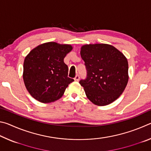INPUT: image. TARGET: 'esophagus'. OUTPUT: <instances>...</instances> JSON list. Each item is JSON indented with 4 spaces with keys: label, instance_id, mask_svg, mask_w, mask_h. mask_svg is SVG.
<instances>
[{
    "label": "esophagus",
    "instance_id": "34e87169",
    "mask_svg": "<svg viewBox=\"0 0 151 151\" xmlns=\"http://www.w3.org/2000/svg\"><path fill=\"white\" fill-rule=\"evenodd\" d=\"M79 78H80V76H79L78 75H76L75 76V77L74 78V80H75V81H78L79 80Z\"/></svg>",
    "mask_w": 151,
    "mask_h": 151
}]
</instances>
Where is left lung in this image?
<instances>
[{"mask_svg": "<svg viewBox=\"0 0 151 151\" xmlns=\"http://www.w3.org/2000/svg\"><path fill=\"white\" fill-rule=\"evenodd\" d=\"M86 77L79 83L93 104L105 106L116 100L123 93L129 81L127 58L113 46L85 45L81 47Z\"/></svg>", "mask_w": 151, "mask_h": 151, "instance_id": "1", "label": "left lung"}]
</instances>
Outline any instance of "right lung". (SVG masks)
Instances as JSON below:
<instances>
[{"instance_id": "add662e5", "label": "right lung", "mask_w": 151, "mask_h": 151, "mask_svg": "<svg viewBox=\"0 0 151 151\" xmlns=\"http://www.w3.org/2000/svg\"><path fill=\"white\" fill-rule=\"evenodd\" d=\"M72 49L70 45L46 42L33 48L25 57L24 85L36 100L43 103L57 101L74 81L68 77V66L64 63L66 54Z\"/></svg>"}]
</instances>
